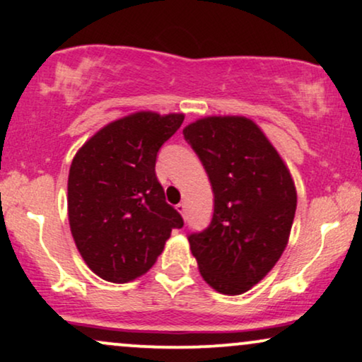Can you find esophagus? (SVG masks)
<instances>
[{
	"label": "esophagus",
	"mask_w": 362,
	"mask_h": 362,
	"mask_svg": "<svg viewBox=\"0 0 362 362\" xmlns=\"http://www.w3.org/2000/svg\"><path fill=\"white\" fill-rule=\"evenodd\" d=\"M177 210H178V212H180V214L184 215V217H185V212H187V205H185V202H180V204H178V205H177Z\"/></svg>",
	"instance_id": "obj_1"
}]
</instances>
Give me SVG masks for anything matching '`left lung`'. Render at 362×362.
I'll return each mask as SVG.
<instances>
[{
    "label": "left lung",
    "instance_id": "8db88e82",
    "mask_svg": "<svg viewBox=\"0 0 362 362\" xmlns=\"http://www.w3.org/2000/svg\"><path fill=\"white\" fill-rule=\"evenodd\" d=\"M184 136L214 192L210 226L189 235L204 281L221 294L249 291L271 272L289 240L297 194L289 168L245 117H205Z\"/></svg>",
    "mask_w": 362,
    "mask_h": 362
}]
</instances>
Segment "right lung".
Segmentation results:
<instances>
[{"mask_svg":"<svg viewBox=\"0 0 362 362\" xmlns=\"http://www.w3.org/2000/svg\"><path fill=\"white\" fill-rule=\"evenodd\" d=\"M184 113L136 112L108 125L76 152L68 175V221L86 265L108 282L144 276L184 218L165 202L157 153Z\"/></svg>","mask_w":362,"mask_h":362,"instance_id":"obj_1","label":"right lung"}]
</instances>
